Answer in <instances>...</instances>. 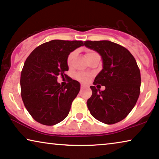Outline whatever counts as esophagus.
Segmentation results:
<instances>
[{
  "label": "esophagus",
  "instance_id": "34e87169",
  "mask_svg": "<svg viewBox=\"0 0 159 159\" xmlns=\"http://www.w3.org/2000/svg\"><path fill=\"white\" fill-rule=\"evenodd\" d=\"M86 85H84V84H82L81 86H80V89H86Z\"/></svg>",
  "mask_w": 159,
  "mask_h": 159
}]
</instances>
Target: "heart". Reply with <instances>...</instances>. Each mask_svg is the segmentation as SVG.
<instances>
[{
    "label": "heart",
    "mask_w": 159,
    "mask_h": 159,
    "mask_svg": "<svg viewBox=\"0 0 159 159\" xmlns=\"http://www.w3.org/2000/svg\"><path fill=\"white\" fill-rule=\"evenodd\" d=\"M97 54V52H94V51H92V50H89L88 52H86V57L87 58V60H90L91 57L93 56V55ZM75 55V52H70L69 55L68 56V58H67V62H68V64L70 66L71 64V62H72V60L73 59V57ZM91 78V75L89 74H86V73H79V74L76 75V79L78 80H80V81H83V82H86L88 81V80L90 79Z\"/></svg>",
    "instance_id": "b5f03b06"
}]
</instances>
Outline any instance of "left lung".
Instances as JSON below:
<instances>
[{"label": "left lung", "instance_id": "1", "mask_svg": "<svg viewBox=\"0 0 159 159\" xmlns=\"http://www.w3.org/2000/svg\"><path fill=\"white\" fill-rule=\"evenodd\" d=\"M84 45L102 56L103 68L93 85L105 86L104 91L90 86L89 110L103 123H117L128 115L139 97L141 79L137 62L126 48L108 40L85 41Z\"/></svg>", "mask_w": 159, "mask_h": 159}]
</instances>
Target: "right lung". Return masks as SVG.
I'll use <instances>...</instances> for the list:
<instances>
[{
    "mask_svg": "<svg viewBox=\"0 0 159 159\" xmlns=\"http://www.w3.org/2000/svg\"><path fill=\"white\" fill-rule=\"evenodd\" d=\"M82 41L54 39L38 46L26 58L21 73V94L24 104L36 121L54 125L62 121L70 111L80 84L70 77L62 86L57 76L66 77L67 58Z\"/></svg>",
    "mask_w": 159,
    "mask_h": 159,
    "instance_id": "obj_1",
    "label": "right lung"
}]
</instances>
